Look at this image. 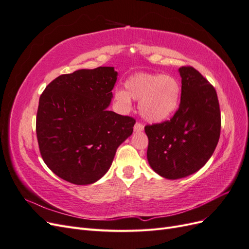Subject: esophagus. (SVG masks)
<instances>
[{
    "mask_svg": "<svg viewBox=\"0 0 249 249\" xmlns=\"http://www.w3.org/2000/svg\"><path fill=\"white\" fill-rule=\"evenodd\" d=\"M143 129H144V125H143V124H141L140 122H137L136 124H135V125H134L135 132H141V131H143Z\"/></svg>",
    "mask_w": 249,
    "mask_h": 249,
    "instance_id": "34e87169",
    "label": "esophagus"
}]
</instances>
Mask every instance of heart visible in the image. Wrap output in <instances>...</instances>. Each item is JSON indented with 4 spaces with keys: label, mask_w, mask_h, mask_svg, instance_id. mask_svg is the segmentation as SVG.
Here are the masks:
<instances>
[{
    "label": "heart",
    "mask_w": 249,
    "mask_h": 249,
    "mask_svg": "<svg viewBox=\"0 0 249 249\" xmlns=\"http://www.w3.org/2000/svg\"><path fill=\"white\" fill-rule=\"evenodd\" d=\"M125 91L117 89L116 102L124 109H130L131 99L140 101L139 111L146 120L159 123L168 118L177 110L180 85L170 74L137 73L124 83Z\"/></svg>",
    "instance_id": "b5f03b06"
}]
</instances>
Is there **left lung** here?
<instances>
[{
	"label": "left lung",
	"mask_w": 249,
	"mask_h": 249,
	"mask_svg": "<svg viewBox=\"0 0 249 249\" xmlns=\"http://www.w3.org/2000/svg\"><path fill=\"white\" fill-rule=\"evenodd\" d=\"M182 93L169 120L145 125L150 167L165 178L178 179L199 170L220 137L221 116L216 90L192 66L179 67Z\"/></svg>",
	"instance_id": "1"
}]
</instances>
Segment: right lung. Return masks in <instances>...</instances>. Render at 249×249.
Returning a JSON list of instances; mask_svg holds the SVG:
<instances>
[{
    "mask_svg": "<svg viewBox=\"0 0 249 249\" xmlns=\"http://www.w3.org/2000/svg\"><path fill=\"white\" fill-rule=\"evenodd\" d=\"M117 80L114 67L61 74L43 90L36 116L40 155L62 179L89 185L110 168L117 147L136 123L107 108Z\"/></svg>",
    "mask_w": 249,
    "mask_h": 249,
    "instance_id": "obj_1",
    "label": "right lung"
}]
</instances>
